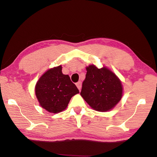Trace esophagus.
Segmentation results:
<instances>
[{
    "instance_id": "34e87169",
    "label": "esophagus",
    "mask_w": 157,
    "mask_h": 157,
    "mask_svg": "<svg viewBox=\"0 0 157 157\" xmlns=\"http://www.w3.org/2000/svg\"><path fill=\"white\" fill-rule=\"evenodd\" d=\"M75 84H76L77 87H78V89H79V91H80L81 88H82V82H81L80 81H79V82H77V83H76Z\"/></svg>"
}]
</instances>
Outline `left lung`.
Instances as JSON below:
<instances>
[{
	"mask_svg": "<svg viewBox=\"0 0 157 157\" xmlns=\"http://www.w3.org/2000/svg\"><path fill=\"white\" fill-rule=\"evenodd\" d=\"M86 78L82 83L80 95L94 110L105 112L112 109L123 96L122 82L106 66L98 68L86 66Z\"/></svg>",
	"mask_w": 157,
	"mask_h": 157,
	"instance_id": "1",
	"label": "left lung"
}]
</instances>
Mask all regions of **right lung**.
I'll use <instances>...</instances> for the list:
<instances>
[{
    "mask_svg": "<svg viewBox=\"0 0 157 157\" xmlns=\"http://www.w3.org/2000/svg\"><path fill=\"white\" fill-rule=\"evenodd\" d=\"M62 66L50 68L42 75L35 86V94L42 108L52 113L63 111L73 95L79 94L70 77L62 73Z\"/></svg>",
    "mask_w": 157,
    "mask_h": 157,
    "instance_id": "1",
    "label": "right lung"
}]
</instances>
